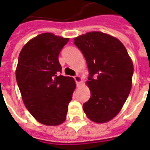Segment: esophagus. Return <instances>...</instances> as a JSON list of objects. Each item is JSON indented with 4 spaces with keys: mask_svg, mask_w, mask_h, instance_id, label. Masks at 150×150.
<instances>
[{
    "mask_svg": "<svg viewBox=\"0 0 150 150\" xmlns=\"http://www.w3.org/2000/svg\"><path fill=\"white\" fill-rule=\"evenodd\" d=\"M74 79H75V81L76 82V83H77L78 85H79L80 82H82V78L80 77L79 75H75V77H74Z\"/></svg>",
    "mask_w": 150,
    "mask_h": 150,
    "instance_id": "1",
    "label": "esophagus"
}]
</instances>
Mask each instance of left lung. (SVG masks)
I'll use <instances>...</instances> for the list:
<instances>
[{
  "instance_id": "left-lung-1",
  "label": "left lung",
  "mask_w": 150,
  "mask_h": 150,
  "mask_svg": "<svg viewBox=\"0 0 150 150\" xmlns=\"http://www.w3.org/2000/svg\"><path fill=\"white\" fill-rule=\"evenodd\" d=\"M74 40L89 69L86 83L91 96L82 106L84 112L94 122H107L120 112L130 93L132 61L121 41L108 34L91 32Z\"/></svg>"
}]
</instances>
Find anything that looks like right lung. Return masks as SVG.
I'll list each match as a JSON object with an SVG mask.
<instances>
[{
  "label": "right lung",
  "instance_id": "add662e5",
  "mask_svg": "<svg viewBox=\"0 0 150 150\" xmlns=\"http://www.w3.org/2000/svg\"><path fill=\"white\" fill-rule=\"evenodd\" d=\"M69 39L50 33L38 35L22 47L15 71L22 100L40 123L59 125L65 121L75 80L60 75L58 55Z\"/></svg>",
  "mask_w": 150,
  "mask_h": 150
}]
</instances>
